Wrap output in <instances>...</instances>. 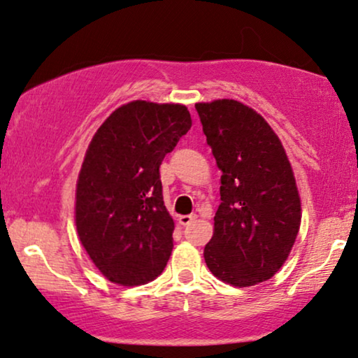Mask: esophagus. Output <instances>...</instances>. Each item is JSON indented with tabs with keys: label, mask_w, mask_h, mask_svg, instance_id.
<instances>
[{
	"label": "esophagus",
	"mask_w": 358,
	"mask_h": 358,
	"mask_svg": "<svg viewBox=\"0 0 358 358\" xmlns=\"http://www.w3.org/2000/svg\"><path fill=\"white\" fill-rule=\"evenodd\" d=\"M197 219V215L196 213H189V215H180L179 217V224L180 225H189V224H192L194 220Z\"/></svg>",
	"instance_id": "esophagus-1"
}]
</instances>
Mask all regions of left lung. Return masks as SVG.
Listing matches in <instances>:
<instances>
[{
    "label": "left lung",
    "mask_w": 358,
    "mask_h": 358,
    "mask_svg": "<svg viewBox=\"0 0 358 358\" xmlns=\"http://www.w3.org/2000/svg\"><path fill=\"white\" fill-rule=\"evenodd\" d=\"M207 145L222 171L220 206L203 258L213 276L247 287L270 280L301 225V199L280 138L236 100L196 103Z\"/></svg>",
    "instance_id": "1"
}]
</instances>
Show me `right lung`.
I'll return each mask as SVG.
<instances>
[{"label": "right lung", "mask_w": 358, "mask_h": 358, "mask_svg": "<svg viewBox=\"0 0 358 358\" xmlns=\"http://www.w3.org/2000/svg\"><path fill=\"white\" fill-rule=\"evenodd\" d=\"M190 127L184 105L134 100L92 138L77 180L76 225L111 282L145 285L168 264L174 220L162 201L159 166Z\"/></svg>", "instance_id": "add662e5"}]
</instances>
